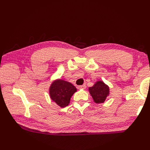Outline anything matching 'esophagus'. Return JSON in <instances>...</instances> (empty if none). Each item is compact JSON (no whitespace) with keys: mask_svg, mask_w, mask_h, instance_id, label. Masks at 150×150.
<instances>
[{"mask_svg":"<svg viewBox=\"0 0 150 150\" xmlns=\"http://www.w3.org/2000/svg\"><path fill=\"white\" fill-rule=\"evenodd\" d=\"M86 85H81V86H79L78 87V88L79 89H86Z\"/></svg>","mask_w":150,"mask_h":150,"instance_id":"esophagus-1","label":"esophagus"}]
</instances>
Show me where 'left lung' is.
<instances>
[{"label": "left lung", "instance_id": "left-lung-1", "mask_svg": "<svg viewBox=\"0 0 150 150\" xmlns=\"http://www.w3.org/2000/svg\"><path fill=\"white\" fill-rule=\"evenodd\" d=\"M89 91L95 103H102L105 101L110 94V89L103 81H99L93 86L89 88Z\"/></svg>", "mask_w": 150, "mask_h": 150}]
</instances>
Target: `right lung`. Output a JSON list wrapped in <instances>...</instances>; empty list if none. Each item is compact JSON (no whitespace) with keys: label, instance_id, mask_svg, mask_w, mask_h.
Segmentation results:
<instances>
[{"label":"right lung","instance_id":"add662e5","mask_svg":"<svg viewBox=\"0 0 150 150\" xmlns=\"http://www.w3.org/2000/svg\"><path fill=\"white\" fill-rule=\"evenodd\" d=\"M77 89L75 86L67 81L57 79L54 81L49 89V94L52 100L61 108L67 106L70 99Z\"/></svg>","mask_w":150,"mask_h":150}]
</instances>
